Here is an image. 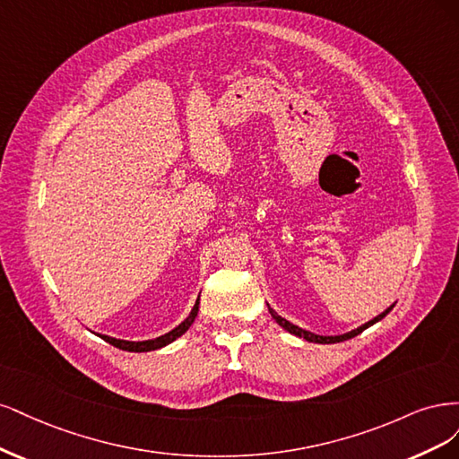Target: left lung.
<instances>
[{"label": "left lung", "mask_w": 459, "mask_h": 459, "mask_svg": "<svg viewBox=\"0 0 459 459\" xmlns=\"http://www.w3.org/2000/svg\"><path fill=\"white\" fill-rule=\"evenodd\" d=\"M394 305H391L385 313H381L379 316H376L374 320H369V322H366L364 326H360V328H357V330H352V332H349V333H343V335H316V333H310V332H307V330H301L299 326H295V324H291V322H288L286 318H282V316H278L274 310L269 307V310H271V315H273V318L280 324V326H282L284 330H288L290 333H293V335H298V337H303L305 342H310V343H339V342H345V339H351V337H354V335H359V333H362L366 328H369L372 326V324H376V322H379L383 316H387L389 313H391V308H393Z\"/></svg>", "instance_id": "1"}]
</instances>
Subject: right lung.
<instances>
[{
  "label": "right lung",
  "mask_w": 459,
  "mask_h": 459,
  "mask_svg": "<svg viewBox=\"0 0 459 459\" xmlns=\"http://www.w3.org/2000/svg\"><path fill=\"white\" fill-rule=\"evenodd\" d=\"M198 305H200V303L196 301V305H195V308H192V313L188 315V318H186L185 322H181L179 326H177L175 330L168 332L166 335H160V337H156V339H149V342H124V339H116V337H108V335H100V337L105 339L107 343L117 347V349H122V351H129V352L156 351V349H161V347L169 345L171 342H175L177 337H181V335L190 328V324L195 322V318H196V315H198Z\"/></svg>",
  "instance_id": "1"
}]
</instances>
